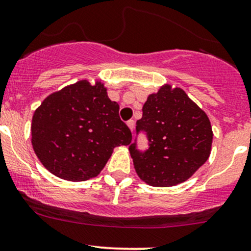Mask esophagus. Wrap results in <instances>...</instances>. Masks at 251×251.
<instances>
[{
	"label": "esophagus",
	"mask_w": 251,
	"mask_h": 251,
	"mask_svg": "<svg viewBox=\"0 0 251 251\" xmlns=\"http://www.w3.org/2000/svg\"><path fill=\"white\" fill-rule=\"evenodd\" d=\"M126 126H128V128L130 129V131H131V133H133V131H134V126H135V122H134V121H129V122L126 123Z\"/></svg>",
	"instance_id": "esophagus-1"
}]
</instances>
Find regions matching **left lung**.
Returning <instances> with one entry per match:
<instances>
[{
	"label": "left lung",
	"mask_w": 251,
	"mask_h": 251,
	"mask_svg": "<svg viewBox=\"0 0 251 251\" xmlns=\"http://www.w3.org/2000/svg\"><path fill=\"white\" fill-rule=\"evenodd\" d=\"M147 133L145 153L129 146L140 179L152 187H174L189 179L209 158L213 131L206 112L179 87L169 83L147 97L136 131Z\"/></svg>",
	"instance_id": "8db88e82"
}]
</instances>
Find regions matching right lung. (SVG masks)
I'll return each instance as SVG.
<instances>
[{
    "label": "right lung",
    "instance_id": "add662e5",
    "mask_svg": "<svg viewBox=\"0 0 251 251\" xmlns=\"http://www.w3.org/2000/svg\"><path fill=\"white\" fill-rule=\"evenodd\" d=\"M101 80L66 86L34 111L31 142L48 171L81 182L98 176L114 148L128 146L131 133L120 120V105L107 97Z\"/></svg>",
    "mask_w": 251,
    "mask_h": 251
}]
</instances>
